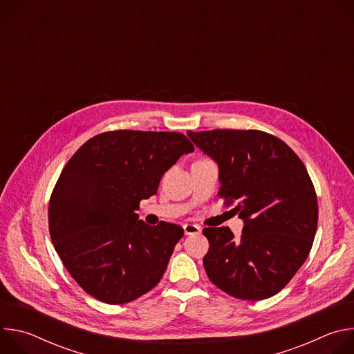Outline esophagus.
I'll use <instances>...</instances> for the list:
<instances>
[{
	"mask_svg": "<svg viewBox=\"0 0 354 354\" xmlns=\"http://www.w3.org/2000/svg\"><path fill=\"white\" fill-rule=\"evenodd\" d=\"M183 230H185V235H196V234H200L201 231V228L196 224H185Z\"/></svg>",
	"mask_w": 354,
	"mask_h": 354,
	"instance_id": "obj_1",
	"label": "esophagus"
}]
</instances>
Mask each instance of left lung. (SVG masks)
Returning a JSON list of instances; mask_svg holds the SVG:
<instances>
[{"label":"left lung","mask_w":354,"mask_h":354,"mask_svg":"<svg viewBox=\"0 0 354 354\" xmlns=\"http://www.w3.org/2000/svg\"><path fill=\"white\" fill-rule=\"evenodd\" d=\"M218 165L220 192L243 220L205 228L206 273L224 292L259 301L277 294L306 262L318 225V200L306 165L280 138L259 130L187 131Z\"/></svg>","instance_id":"obj_1"}]
</instances>
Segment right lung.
I'll return each instance as SVG.
<instances>
[{
  "mask_svg": "<svg viewBox=\"0 0 354 354\" xmlns=\"http://www.w3.org/2000/svg\"><path fill=\"white\" fill-rule=\"evenodd\" d=\"M194 147L180 133L118 130L82 144L64 167L48 203L55 249L85 292L124 304L154 288L183 228L138 220V205Z\"/></svg>",
  "mask_w": 354,
  "mask_h": 354,
  "instance_id": "add662e5",
  "label": "right lung"
}]
</instances>
